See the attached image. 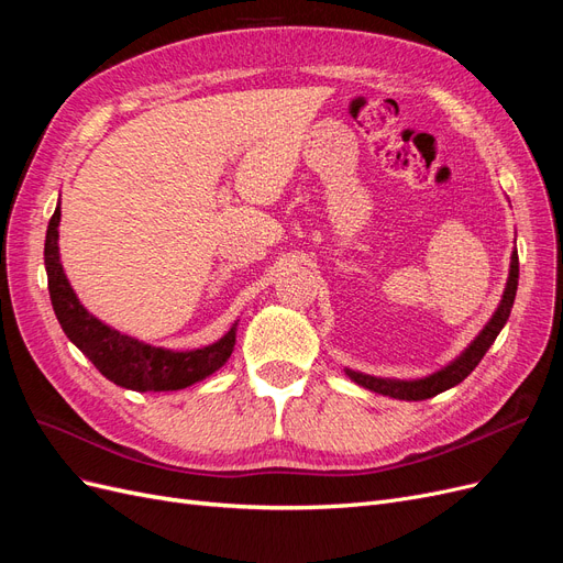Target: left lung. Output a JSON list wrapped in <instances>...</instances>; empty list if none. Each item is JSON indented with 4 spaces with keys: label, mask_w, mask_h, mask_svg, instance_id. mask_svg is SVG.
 Returning a JSON list of instances; mask_svg holds the SVG:
<instances>
[{
    "label": "left lung",
    "mask_w": 563,
    "mask_h": 563,
    "mask_svg": "<svg viewBox=\"0 0 563 563\" xmlns=\"http://www.w3.org/2000/svg\"><path fill=\"white\" fill-rule=\"evenodd\" d=\"M517 282H519V256L517 251H512V263H510V277H508V286H506V294H503V300L496 309V314L492 317V321L484 325V331L475 338V342L463 352L452 365L444 367V371L431 375V377H423L417 382H396V379H379V377H371V375H361L354 371H346V375L352 377L356 384L365 386V389H371L375 394L382 396H391V398H400V400H426V398H433L442 391L452 389L459 382L466 379L477 363L482 361V356L489 352V346L494 344V340L498 338L500 328L506 325L508 317H510V309L517 296Z\"/></svg>",
    "instance_id": "left-lung-1"
}]
</instances>
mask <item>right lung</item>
<instances>
[{
    "mask_svg": "<svg viewBox=\"0 0 563 563\" xmlns=\"http://www.w3.org/2000/svg\"><path fill=\"white\" fill-rule=\"evenodd\" d=\"M57 225L60 205L55 207L46 230L44 263L48 275V294L65 335L81 349L92 365L113 384L132 391H177L196 384L230 358L235 346V328L219 342L196 349V352H169L113 331L100 319L88 314L71 290L57 254Z\"/></svg>",
    "mask_w": 563,
    "mask_h": 563,
    "instance_id": "add662e5",
    "label": "right lung"
}]
</instances>
